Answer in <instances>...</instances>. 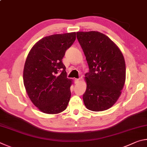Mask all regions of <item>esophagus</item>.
Instances as JSON below:
<instances>
[{
    "mask_svg": "<svg viewBox=\"0 0 147 147\" xmlns=\"http://www.w3.org/2000/svg\"><path fill=\"white\" fill-rule=\"evenodd\" d=\"M80 81V78H76L74 79V84H78Z\"/></svg>",
    "mask_w": 147,
    "mask_h": 147,
    "instance_id": "esophagus-1",
    "label": "esophagus"
}]
</instances>
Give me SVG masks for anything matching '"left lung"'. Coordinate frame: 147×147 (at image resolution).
Instances as JSON below:
<instances>
[{"label":"left lung","mask_w":147,"mask_h":147,"mask_svg":"<svg viewBox=\"0 0 147 147\" xmlns=\"http://www.w3.org/2000/svg\"><path fill=\"white\" fill-rule=\"evenodd\" d=\"M76 37L89 69L85 75L84 104L91 111L106 110L118 100L125 82L123 54L108 36L100 32H78Z\"/></svg>","instance_id":"left-lung-1"}]
</instances>
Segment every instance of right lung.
Segmentation results:
<instances>
[{
  "mask_svg": "<svg viewBox=\"0 0 147 147\" xmlns=\"http://www.w3.org/2000/svg\"><path fill=\"white\" fill-rule=\"evenodd\" d=\"M75 39L76 32L45 37L28 54L24 86L32 103L43 113H59L68 105L72 80L67 78L62 59Z\"/></svg>",
  "mask_w": 147,
  "mask_h": 147,
  "instance_id": "add662e5",
  "label": "right lung"
}]
</instances>
